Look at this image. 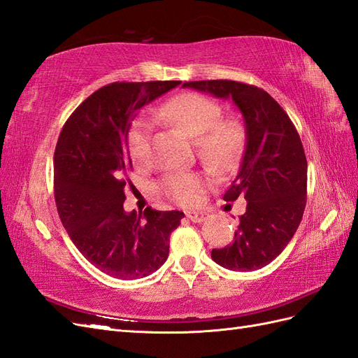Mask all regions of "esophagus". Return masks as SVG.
I'll return each instance as SVG.
<instances>
[{"mask_svg": "<svg viewBox=\"0 0 358 358\" xmlns=\"http://www.w3.org/2000/svg\"><path fill=\"white\" fill-rule=\"evenodd\" d=\"M186 217L192 222H204L208 217L207 212H186Z\"/></svg>", "mask_w": 358, "mask_h": 358, "instance_id": "esophagus-1", "label": "esophagus"}]
</instances>
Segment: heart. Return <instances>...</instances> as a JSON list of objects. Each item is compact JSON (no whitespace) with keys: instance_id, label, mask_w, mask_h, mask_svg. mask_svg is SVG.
<instances>
[{"instance_id":"1","label":"heart","mask_w":358,"mask_h":358,"mask_svg":"<svg viewBox=\"0 0 358 358\" xmlns=\"http://www.w3.org/2000/svg\"><path fill=\"white\" fill-rule=\"evenodd\" d=\"M159 117L178 128L189 139L195 141L206 162L216 168H228L239 155L243 141V125L237 119H221L222 107L217 101L201 94H181L171 98L159 108ZM152 124L139 117L128 131V152L134 163H145L150 157ZM203 178L194 172H173L160 182V190L181 206L195 204Z\"/></svg>"}]
</instances>
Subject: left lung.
<instances>
[{"label": "left lung", "mask_w": 358, "mask_h": 358, "mask_svg": "<svg viewBox=\"0 0 358 358\" xmlns=\"http://www.w3.org/2000/svg\"><path fill=\"white\" fill-rule=\"evenodd\" d=\"M190 87L231 99L245 124L241 169L225 201L246 199L233 243L212 259L230 271H255L277 259L298 230L307 201V160L299 134L268 92L231 80L189 81Z\"/></svg>", "instance_id": "obj_1"}]
</instances>
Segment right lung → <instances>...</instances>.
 Here are the masks:
<instances>
[{
	"mask_svg": "<svg viewBox=\"0 0 358 358\" xmlns=\"http://www.w3.org/2000/svg\"><path fill=\"white\" fill-rule=\"evenodd\" d=\"M181 81L112 83L94 92L63 125L54 151L60 221L85 259L113 278L148 277L166 262L169 236L185 213L125 212L133 169L128 131L139 110Z\"/></svg>",
	"mask_w": 358,
	"mask_h": 358,
	"instance_id": "right-lung-1",
	"label": "right lung"
}]
</instances>
